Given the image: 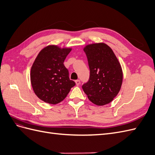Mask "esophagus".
I'll use <instances>...</instances> for the list:
<instances>
[{
    "instance_id": "esophagus-1",
    "label": "esophagus",
    "mask_w": 155,
    "mask_h": 155,
    "mask_svg": "<svg viewBox=\"0 0 155 155\" xmlns=\"http://www.w3.org/2000/svg\"><path fill=\"white\" fill-rule=\"evenodd\" d=\"M75 82H76V85L78 86V85H80V80H79V79H77V80L75 81Z\"/></svg>"
}]
</instances>
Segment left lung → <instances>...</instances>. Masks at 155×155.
Masks as SVG:
<instances>
[{
  "instance_id": "8db88e82",
  "label": "left lung",
  "mask_w": 155,
  "mask_h": 155,
  "mask_svg": "<svg viewBox=\"0 0 155 155\" xmlns=\"http://www.w3.org/2000/svg\"><path fill=\"white\" fill-rule=\"evenodd\" d=\"M90 77L82 85L83 91L93 104H109L118 94L123 80L121 65L114 53L105 43L88 45L84 48Z\"/></svg>"
}]
</instances>
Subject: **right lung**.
Masks as SVG:
<instances>
[{
  "mask_svg": "<svg viewBox=\"0 0 155 155\" xmlns=\"http://www.w3.org/2000/svg\"><path fill=\"white\" fill-rule=\"evenodd\" d=\"M71 48L48 46L42 50L33 64L31 83L36 96L50 104H57L67 97L76 83L70 80L63 64Z\"/></svg>",
  "mask_w": 155,
  "mask_h": 155,
  "instance_id": "1",
  "label": "right lung"
}]
</instances>
